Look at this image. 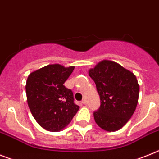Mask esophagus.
I'll return each instance as SVG.
<instances>
[{"label":"esophagus","instance_id":"34e87169","mask_svg":"<svg viewBox=\"0 0 159 159\" xmlns=\"http://www.w3.org/2000/svg\"><path fill=\"white\" fill-rule=\"evenodd\" d=\"M81 102H82V104H87L86 100H84H84H83L82 101H81Z\"/></svg>","mask_w":159,"mask_h":159}]
</instances>
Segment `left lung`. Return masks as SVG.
I'll list each match as a JSON object with an SVG mask.
<instances>
[{
	"label": "left lung",
	"mask_w": 159,
	"mask_h": 159,
	"mask_svg": "<svg viewBox=\"0 0 159 159\" xmlns=\"http://www.w3.org/2000/svg\"><path fill=\"white\" fill-rule=\"evenodd\" d=\"M89 74L100 99V108L93 113L95 121L108 132L120 129L131 118L138 104L139 85L135 75L106 59L91 68Z\"/></svg>",
	"instance_id": "obj_1"
}]
</instances>
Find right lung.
<instances>
[{
  "label": "right lung",
  "mask_w": 159,
  "mask_h": 159,
  "mask_svg": "<svg viewBox=\"0 0 159 159\" xmlns=\"http://www.w3.org/2000/svg\"><path fill=\"white\" fill-rule=\"evenodd\" d=\"M74 68L50 64L31 72L27 78L28 106L35 120L47 131L63 129L80 108L74 103L72 91L63 85Z\"/></svg>",
  "instance_id": "add662e5"
}]
</instances>
